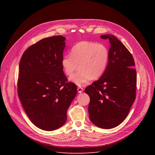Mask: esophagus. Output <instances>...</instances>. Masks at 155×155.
<instances>
[{
  "instance_id": "esophagus-1",
  "label": "esophagus",
  "mask_w": 155,
  "mask_h": 155,
  "mask_svg": "<svg viewBox=\"0 0 155 155\" xmlns=\"http://www.w3.org/2000/svg\"><path fill=\"white\" fill-rule=\"evenodd\" d=\"M77 90H78V93H82V92L83 91V88L81 87H78Z\"/></svg>"
}]
</instances>
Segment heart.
<instances>
[{
	"mask_svg": "<svg viewBox=\"0 0 155 155\" xmlns=\"http://www.w3.org/2000/svg\"><path fill=\"white\" fill-rule=\"evenodd\" d=\"M109 52L102 43L82 41L71 49V54H66L61 60V65L67 75H71L79 66V70L69 80L81 86L93 78L98 79L104 73L108 62Z\"/></svg>",
	"mask_w": 155,
	"mask_h": 155,
	"instance_id": "obj_1",
	"label": "heart"
}]
</instances>
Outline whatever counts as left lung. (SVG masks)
<instances>
[{"label":"left lung","instance_id":"1","mask_svg":"<svg viewBox=\"0 0 155 155\" xmlns=\"http://www.w3.org/2000/svg\"><path fill=\"white\" fill-rule=\"evenodd\" d=\"M110 43L107 68L101 78L86 87L90 102L91 121L103 129H112L126 118L136 99L137 85L135 62L131 53L116 37L101 35Z\"/></svg>","mask_w":155,"mask_h":155}]
</instances>
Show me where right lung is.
Here are the masks:
<instances>
[{
	"label": "right lung",
	"instance_id": "add662e5",
	"mask_svg": "<svg viewBox=\"0 0 155 155\" xmlns=\"http://www.w3.org/2000/svg\"><path fill=\"white\" fill-rule=\"evenodd\" d=\"M65 38H45L22 56L19 65L18 94L32 123L44 130H53L67 120V110L77 93L68 83L61 65Z\"/></svg>",
	"mask_w": 155,
	"mask_h": 155
}]
</instances>
